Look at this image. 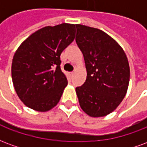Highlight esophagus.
Segmentation results:
<instances>
[{
	"label": "esophagus",
	"instance_id": "34e87169",
	"mask_svg": "<svg viewBox=\"0 0 147 147\" xmlns=\"http://www.w3.org/2000/svg\"><path fill=\"white\" fill-rule=\"evenodd\" d=\"M69 76H70L71 77H72L74 76V72H70V73H69Z\"/></svg>",
	"mask_w": 147,
	"mask_h": 147
}]
</instances>
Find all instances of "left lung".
Instances as JSON below:
<instances>
[{
    "label": "left lung",
    "instance_id": "obj_1",
    "mask_svg": "<svg viewBox=\"0 0 147 147\" xmlns=\"http://www.w3.org/2000/svg\"><path fill=\"white\" fill-rule=\"evenodd\" d=\"M76 41L86 64V79L76 88L81 109L92 117L113 112L126 95L130 67L125 53L102 30L76 24Z\"/></svg>",
    "mask_w": 147,
    "mask_h": 147
}]
</instances>
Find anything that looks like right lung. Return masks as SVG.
<instances>
[{"label": "right lung", "mask_w": 147, "mask_h": 147, "mask_svg": "<svg viewBox=\"0 0 147 147\" xmlns=\"http://www.w3.org/2000/svg\"><path fill=\"white\" fill-rule=\"evenodd\" d=\"M75 34V24L48 26L19 46L12 59L11 79L18 97L27 107L46 112L57 105L67 85L60 57Z\"/></svg>", "instance_id": "add662e5"}]
</instances>
